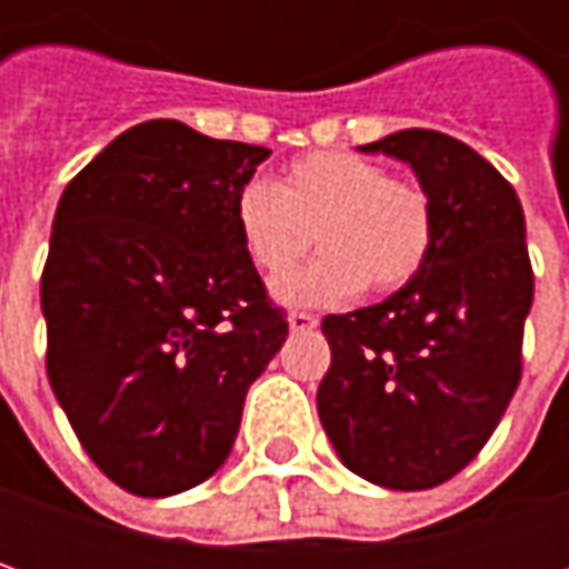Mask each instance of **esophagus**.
<instances>
[{"mask_svg": "<svg viewBox=\"0 0 569 569\" xmlns=\"http://www.w3.org/2000/svg\"><path fill=\"white\" fill-rule=\"evenodd\" d=\"M320 320L313 317V313H305V310H296V313H289V329L292 332H310V329H317Z\"/></svg>", "mask_w": 569, "mask_h": 569, "instance_id": "esophagus-1", "label": "esophagus"}]
</instances>
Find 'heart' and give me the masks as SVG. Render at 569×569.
Here are the masks:
<instances>
[{"label":"heart","mask_w":569,"mask_h":569,"mask_svg":"<svg viewBox=\"0 0 569 569\" xmlns=\"http://www.w3.org/2000/svg\"><path fill=\"white\" fill-rule=\"evenodd\" d=\"M247 259L277 280L308 256L310 268L277 286L286 305H335L369 286L396 292L427 264L436 240L429 194L350 151H313L283 170L277 188L249 179L234 198Z\"/></svg>","instance_id":"heart-1"}]
</instances>
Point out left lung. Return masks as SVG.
<instances>
[{
    "label": "left lung",
    "mask_w": 569,
    "mask_h": 569,
    "mask_svg": "<svg viewBox=\"0 0 569 569\" xmlns=\"http://www.w3.org/2000/svg\"><path fill=\"white\" fill-rule=\"evenodd\" d=\"M359 151L415 170L436 240L399 292L322 320L332 366L317 411L350 472L390 490H427L485 448L521 381L533 305L525 210L493 163L439 130H399Z\"/></svg>",
    "instance_id": "8db88e82"
}]
</instances>
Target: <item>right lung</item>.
Here are the masks:
<instances>
[{"label": "right lung", "instance_id": "obj_1", "mask_svg": "<svg viewBox=\"0 0 569 569\" xmlns=\"http://www.w3.org/2000/svg\"><path fill=\"white\" fill-rule=\"evenodd\" d=\"M268 154L154 118L57 203L48 381L88 457L137 497L182 493L228 460L249 383L289 335L234 224Z\"/></svg>", "mask_w": 569, "mask_h": 569}]
</instances>
